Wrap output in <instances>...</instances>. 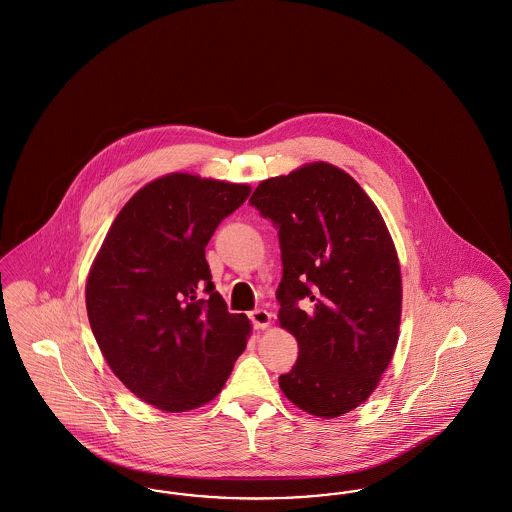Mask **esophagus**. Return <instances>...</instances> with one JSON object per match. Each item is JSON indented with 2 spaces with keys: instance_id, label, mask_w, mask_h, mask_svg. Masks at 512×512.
I'll list each match as a JSON object with an SVG mask.
<instances>
[{
  "instance_id": "1",
  "label": "esophagus",
  "mask_w": 512,
  "mask_h": 512,
  "mask_svg": "<svg viewBox=\"0 0 512 512\" xmlns=\"http://www.w3.org/2000/svg\"><path fill=\"white\" fill-rule=\"evenodd\" d=\"M250 321H252L254 329H266L269 321H271V313L262 310V308L254 310V312H250Z\"/></svg>"
}]
</instances>
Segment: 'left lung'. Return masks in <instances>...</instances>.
<instances>
[{
    "label": "left lung",
    "instance_id": "1",
    "mask_svg": "<svg viewBox=\"0 0 512 512\" xmlns=\"http://www.w3.org/2000/svg\"><path fill=\"white\" fill-rule=\"evenodd\" d=\"M250 206L279 231V323L298 342L279 386L306 413L340 417L371 396L398 344L401 273L390 233L356 179L327 162L262 181Z\"/></svg>",
    "mask_w": 512,
    "mask_h": 512
}]
</instances>
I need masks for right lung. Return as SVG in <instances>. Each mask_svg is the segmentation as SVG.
I'll return each mask as SVG.
<instances>
[{"label": "right lung", "mask_w": 512, "mask_h": 512, "mask_svg": "<svg viewBox=\"0 0 512 512\" xmlns=\"http://www.w3.org/2000/svg\"><path fill=\"white\" fill-rule=\"evenodd\" d=\"M248 185L170 174L139 189L89 271L86 308L112 373L179 413L214 400L245 352L250 321L229 313L204 248Z\"/></svg>", "instance_id": "obj_1"}]
</instances>
